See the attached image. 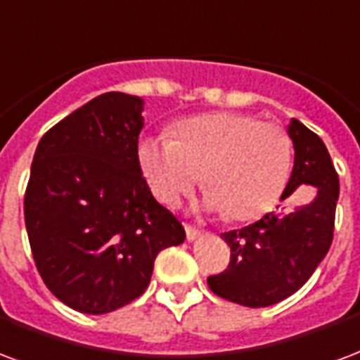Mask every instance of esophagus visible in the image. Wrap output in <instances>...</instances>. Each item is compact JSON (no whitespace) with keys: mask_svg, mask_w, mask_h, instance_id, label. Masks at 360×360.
Masks as SVG:
<instances>
[{"mask_svg":"<svg viewBox=\"0 0 360 360\" xmlns=\"http://www.w3.org/2000/svg\"><path fill=\"white\" fill-rule=\"evenodd\" d=\"M185 231H187L188 240H196L198 236H202V229L194 227V225H185Z\"/></svg>","mask_w":360,"mask_h":360,"instance_id":"1","label":"esophagus"}]
</instances>
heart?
Listing matches in <instances>:
<instances>
[{
    "instance_id": "b5f03b06",
    "label": "heart",
    "mask_w": 360,
    "mask_h": 360,
    "mask_svg": "<svg viewBox=\"0 0 360 360\" xmlns=\"http://www.w3.org/2000/svg\"><path fill=\"white\" fill-rule=\"evenodd\" d=\"M139 162L153 193L167 206H177L202 173L210 210L233 221H254L286 187L292 139L282 126L250 114H200L179 122L175 137H145Z\"/></svg>"
}]
</instances>
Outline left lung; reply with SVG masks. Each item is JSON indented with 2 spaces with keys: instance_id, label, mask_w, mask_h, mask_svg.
Segmentation results:
<instances>
[{
  "instance_id": "8db88e82",
  "label": "left lung",
  "mask_w": 360,
  "mask_h": 360,
  "mask_svg": "<svg viewBox=\"0 0 360 360\" xmlns=\"http://www.w3.org/2000/svg\"><path fill=\"white\" fill-rule=\"evenodd\" d=\"M294 169L281 200L309 185L311 200L294 212L263 215L240 231L221 234L231 246L229 267L207 276L215 295L246 307H267L302 288L334 238L340 179L322 139L292 120Z\"/></svg>"
}]
</instances>
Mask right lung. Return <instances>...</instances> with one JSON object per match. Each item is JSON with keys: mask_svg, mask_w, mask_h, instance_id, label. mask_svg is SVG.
Wrapping results in <instances>:
<instances>
[{"mask_svg": "<svg viewBox=\"0 0 360 360\" xmlns=\"http://www.w3.org/2000/svg\"><path fill=\"white\" fill-rule=\"evenodd\" d=\"M143 101L98 95L45 133L24 194L39 276L79 313L105 315L145 294L156 255L185 240L139 164Z\"/></svg>", "mask_w": 360, "mask_h": 360, "instance_id": "obj_1", "label": "right lung"}]
</instances>
